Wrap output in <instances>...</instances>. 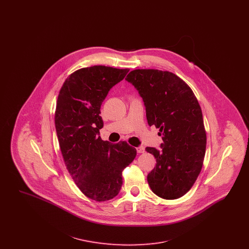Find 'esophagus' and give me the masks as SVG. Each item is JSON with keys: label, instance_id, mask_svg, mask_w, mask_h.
Segmentation results:
<instances>
[{"label": "esophagus", "instance_id": "1", "mask_svg": "<svg viewBox=\"0 0 249 249\" xmlns=\"http://www.w3.org/2000/svg\"><path fill=\"white\" fill-rule=\"evenodd\" d=\"M136 150H137V153L141 154V153L144 152V147H143V146H139V147L136 148Z\"/></svg>", "mask_w": 249, "mask_h": 249}]
</instances>
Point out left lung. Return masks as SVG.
<instances>
[{
    "instance_id": "obj_1",
    "label": "left lung",
    "mask_w": 249,
    "mask_h": 249,
    "mask_svg": "<svg viewBox=\"0 0 249 249\" xmlns=\"http://www.w3.org/2000/svg\"><path fill=\"white\" fill-rule=\"evenodd\" d=\"M142 98L149 126L160 129L161 149L146 147L156 158L148 174L151 190L165 200H176L191 189L201 167L206 132L201 107L189 85L168 71L137 69L125 78Z\"/></svg>"
}]
</instances>
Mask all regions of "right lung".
Segmentation results:
<instances>
[{
	"label": "right lung",
	"mask_w": 249,
	"mask_h": 249,
	"mask_svg": "<svg viewBox=\"0 0 249 249\" xmlns=\"http://www.w3.org/2000/svg\"><path fill=\"white\" fill-rule=\"evenodd\" d=\"M129 71L103 65L79 69L67 77L58 96L55 126L61 154L78 189L94 201L119 194L122 171L136 157L127 142L112 144L99 136L101 106Z\"/></svg>",
	"instance_id": "obj_1"
}]
</instances>
